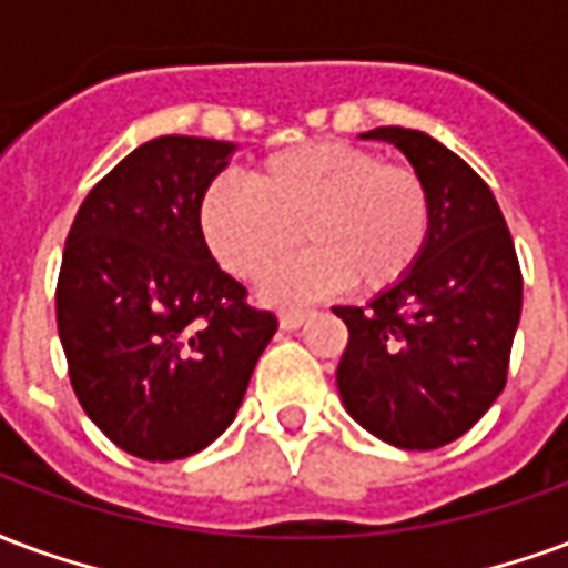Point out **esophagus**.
<instances>
[{"label":"esophagus","mask_w":568,"mask_h":568,"mask_svg":"<svg viewBox=\"0 0 568 568\" xmlns=\"http://www.w3.org/2000/svg\"><path fill=\"white\" fill-rule=\"evenodd\" d=\"M281 329H287V333H293V329H300L302 324H305V312H284L278 317Z\"/></svg>","instance_id":"obj_1"}]
</instances>
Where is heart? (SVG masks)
<instances>
[{"label": "heart", "instance_id": "heart-1", "mask_svg": "<svg viewBox=\"0 0 568 568\" xmlns=\"http://www.w3.org/2000/svg\"><path fill=\"white\" fill-rule=\"evenodd\" d=\"M199 233L235 278L256 281L300 242L308 251L268 275V302L293 305L351 284L375 296L415 272L429 239V193L415 169L345 142L268 153L251 184L221 175L202 190Z\"/></svg>", "mask_w": 568, "mask_h": 568}]
</instances>
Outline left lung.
<instances>
[{"instance_id":"left-lung-1","label":"left lung","mask_w":568,"mask_h":568,"mask_svg":"<svg viewBox=\"0 0 568 568\" xmlns=\"http://www.w3.org/2000/svg\"><path fill=\"white\" fill-rule=\"evenodd\" d=\"M359 139L405 153L429 193V239L415 272L347 326L335 372L347 415L403 450H433L478 424L505 387L524 278L515 242L478 172L433 135L378 126Z\"/></svg>"}]
</instances>
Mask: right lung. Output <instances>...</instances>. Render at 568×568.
<instances>
[{"label": "right lung", "mask_w": 568, "mask_h": 568, "mask_svg": "<svg viewBox=\"0 0 568 568\" xmlns=\"http://www.w3.org/2000/svg\"><path fill=\"white\" fill-rule=\"evenodd\" d=\"M233 151L196 135L144 142L87 193L65 239L57 326L69 378L87 417L132 457L209 448L278 329L199 233V196Z\"/></svg>", "instance_id": "add662e5"}]
</instances>
